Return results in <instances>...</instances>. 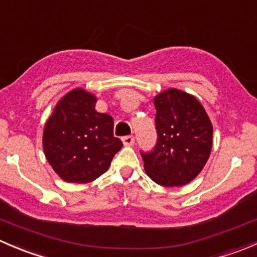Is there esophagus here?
Wrapping results in <instances>:
<instances>
[{
  "instance_id": "1",
  "label": "esophagus",
  "mask_w": 257,
  "mask_h": 257,
  "mask_svg": "<svg viewBox=\"0 0 257 257\" xmlns=\"http://www.w3.org/2000/svg\"><path fill=\"white\" fill-rule=\"evenodd\" d=\"M121 142H123L124 145L129 147V145H133L134 144V137L133 136H125L121 138Z\"/></svg>"
}]
</instances>
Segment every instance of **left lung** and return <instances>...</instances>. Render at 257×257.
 <instances>
[{"label":"left lung","mask_w":257,"mask_h":257,"mask_svg":"<svg viewBox=\"0 0 257 257\" xmlns=\"http://www.w3.org/2000/svg\"><path fill=\"white\" fill-rule=\"evenodd\" d=\"M157 144L141 152L148 177L163 186H181L199 175L209 159L212 125L195 97L170 88L154 98Z\"/></svg>","instance_id":"1"}]
</instances>
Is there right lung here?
I'll return each instance as SVG.
<instances>
[{
    "instance_id": "add662e5",
    "label": "right lung",
    "mask_w": 257,
    "mask_h": 257,
    "mask_svg": "<svg viewBox=\"0 0 257 257\" xmlns=\"http://www.w3.org/2000/svg\"><path fill=\"white\" fill-rule=\"evenodd\" d=\"M97 98L82 88L67 93L43 131V150L54 172L68 183H90L105 173L123 143L113 118L94 109Z\"/></svg>"
}]
</instances>
